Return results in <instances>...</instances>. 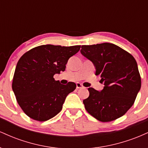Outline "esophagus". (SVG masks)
I'll return each mask as SVG.
<instances>
[{"instance_id":"obj_1","label":"esophagus","mask_w":148,"mask_h":148,"mask_svg":"<svg viewBox=\"0 0 148 148\" xmlns=\"http://www.w3.org/2000/svg\"><path fill=\"white\" fill-rule=\"evenodd\" d=\"M84 86L82 84H80V83H76V88L79 89V88H84Z\"/></svg>"}]
</instances>
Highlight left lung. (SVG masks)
Listing matches in <instances>:
<instances>
[{"label":"left lung","mask_w":148,"mask_h":148,"mask_svg":"<svg viewBox=\"0 0 148 148\" xmlns=\"http://www.w3.org/2000/svg\"><path fill=\"white\" fill-rule=\"evenodd\" d=\"M81 53L93 62L96 75L104 87L101 91L89 88L83 101L88 113L101 122L123 116L132 106L141 86L138 65L132 54L111 43L83 45Z\"/></svg>","instance_id":"1"}]
</instances>
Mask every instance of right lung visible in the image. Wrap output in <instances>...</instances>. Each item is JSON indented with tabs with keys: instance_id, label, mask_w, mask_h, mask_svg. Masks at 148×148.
I'll use <instances>...</instances> for the list:
<instances>
[{
	"instance_id": "obj_1",
	"label": "right lung",
	"mask_w": 148,
	"mask_h": 148,
	"mask_svg": "<svg viewBox=\"0 0 148 148\" xmlns=\"http://www.w3.org/2000/svg\"><path fill=\"white\" fill-rule=\"evenodd\" d=\"M80 49V45H41L20 58L12 87L18 105L28 117L47 121L62 110L66 97L76 86L72 82L60 84L53 76L65 70L69 58Z\"/></svg>"
}]
</instances>
